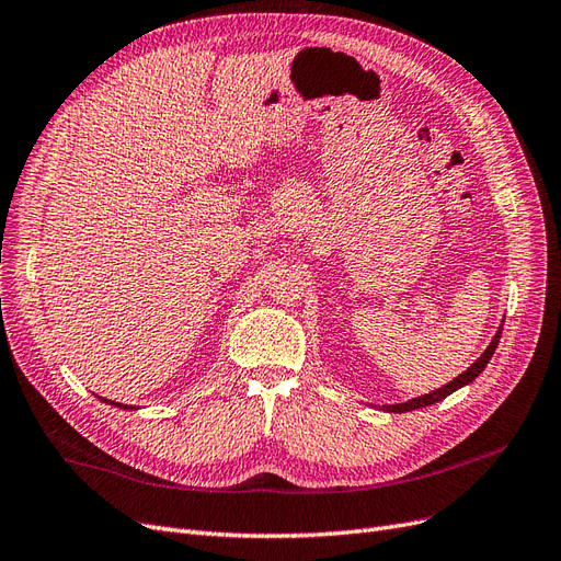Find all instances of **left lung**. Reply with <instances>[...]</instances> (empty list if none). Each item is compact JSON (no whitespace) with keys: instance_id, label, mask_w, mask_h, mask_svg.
I'll return each instance as SVG.
<instances>
[{"instance_id":"8db88e82","label":"left lung","mask_w":561,"mask_h":561,"mask_svg":"<svg viewBox=\"0 0 561 561\" xmlns=\"http://www.w3.org/2000/svg\"><path fill=\"white\" fill-rule=\"evenodd\" d=\"M501 331H503V327H499L496 335H494V337H492V342H490V347H486V350L480 354V358L476 360V364H471V368H468L466 373H461L459 377L451 379V382L443 385L440 389L431 391V393L417 396V399H410L408 403L385 405V410H387V412H410V410H420V408H426V405H433V403H438V401L447 399V396H449L451 391H457V389H461V387H466V385H471L473 379L484 370V366L490 364V358H492V354L496 352V345H499V340H501Z\"/></svg>"}]
</instances>
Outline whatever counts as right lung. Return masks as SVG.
<instances>
[{
	"instance_id": "add662e5",
	"label": "right lung",
	"mask_w": 561,
	"mask_h": 561,
	"mask_svg": "<svg viewBox=\"0 0 561 561\" xmlns=\"http://www.w3.org/2000/svg\"><path fill=\"white\" fill-rule=\"evenodd\" d=\"M104 403H110V405H116V408H125V410H128V405H121V403H114V401H106V399H102Z\"/></svg>"
}]
</instances>
